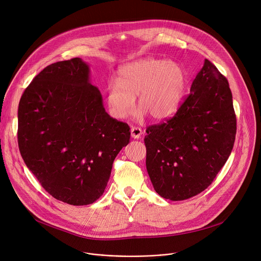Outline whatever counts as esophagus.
Returning <instances> with one entry per match:
<instances>
[{
	"instance_id": "obj_1",
	"label": "esophagus",
	"mask_w": 261,
	"mask_h": 261,
	"mask_svg": "<svg viewBox=\"0 0 261 261\" xmlns=\"http://www.w3.org/2000/svg\"><path fill=\"white\" fill-rule=\"evenodd\" d=\"M141 134H142V131H141L140 128H137V127H132L131 128V136H132V138L138 139V138H140Z\"/></svg>"
}]
</instances>
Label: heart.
Masks as SVG:
<instances>
[{
	"mask_svg": "<svg viewBox=\"0 0 261 261\" xmlns=\"http://www.w3.org/2000/svg\"><path fill=\"white\" fill-rule=\"evenodd\" d=\"M187 86V73L172 60L140 59L125 64L119 70L117 83L107 89V102L117 119L128 118L135 108V98L140 107L137 119L147 114L154 120L170 118L178 109Z\"/></svg>",
	"mask_w": 261,
	"mask_h": 261,
	"instance_id": "b5f03b06",
	"label": "heart"
}]
</instances>
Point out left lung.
<instances>
[{"instance_id": "obj_1", "label": "left lung", "mask_w": 261, "mask_h": 261, "mask_svg": "<svg viewBox=\"0 0 261 261\" xmlns=\"http://www.w3.org/2000/svg\"><path fill=\"white\" fill-rule=\"evenodd\" d=\"M146 133L145 165L155 191L173 201L199 194L226 163L236 139L227 80L205 59L174 117Z\"/></svg>"}]
</instances>
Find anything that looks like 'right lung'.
I'll list each match as a JSON object with an SVG mask.
<instances>
[{
    "label": "right lung",
    "mask_w": 261,
    "mask_h": 261,
    "mask_svg": "<svg viewBox=\"0 0 261 261\" xmlns=\"http://www.w3.org/2000/svg\"><path fill=\"white\" fill-rule=\"evenodd\" d=\"M17 117L21 157L53 197L87 205L103 194L130 128L105 111L89 64L74 58L45 67L24 90Z\"/></svg>",
    "instance_id": "add662e5"
}]
</instances>
